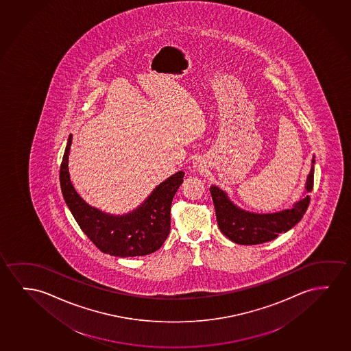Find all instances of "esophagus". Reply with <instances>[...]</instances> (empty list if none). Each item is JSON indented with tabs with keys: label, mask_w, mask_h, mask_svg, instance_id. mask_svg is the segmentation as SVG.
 I'll return each mask as SVG.
<instances>
[{
	"label": "esophagus",
	"mask_w": 351,
	"mask_h": 351,
	"mask_svg": "<svg viewBox=\"0 0 351 351\" xmlns=\"http://www.w3.org/2000/svg\"><path fill=\"white\" fill-rule=\"evenodd\" d=\"M195 167H196V169H197V171H199V172H202L203 166L202 165H201V163H196V166H195Z\"/></svg>",
	"instance_id": "34e87169"
}]
</instances>
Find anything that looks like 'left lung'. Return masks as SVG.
Returning <instances> with one entry per match:
<instances>
[{"mask_svg":"<svg viewBox=\"0 0 351 351\" xmlns=\"http://www.w3.org/2000/svg\"><path fill=\"white\" fill-rule=\"evenodd\" d=\"M311 163V172L306 177L304 188L306 195L293 203L292 208L280 212L267 214L247 212L234 204L223 190L212 185L210 195L220 231L232 242L242 245H254L273 241L279 236V233L291 230L301 221L311 202L308 193H311L314 185L315 156H313Z\"/></svg>","mask_w":351,"mask_h":351,"instance_id":"obj_1","label":"left lung"}]
</instances>
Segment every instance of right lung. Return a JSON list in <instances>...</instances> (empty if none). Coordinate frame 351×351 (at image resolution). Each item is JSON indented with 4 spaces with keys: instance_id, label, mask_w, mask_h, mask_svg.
Masks as SVG:
<instances>
[{
    "instance_id": "right-lung-1",
    "label": "right lung",
    "mask_w": 351,
    "mask_h": 351,
    "mask_svg": "<svg viewBox=\"0 0 351 351\" xmlns=\"http://www.w3.org/2000/svg\"><path fill=\"white\" fill-rule=\"evenodd\" d=\"M71 144L72 134L60 167V185L64 202L82 231L101 252L112 256H144L160 249L169 234L171 204L185 173L179 171L158 184L132 212L114 215L91 207L75 191L69 178Z\"/></svg>"
}]
</instances>
